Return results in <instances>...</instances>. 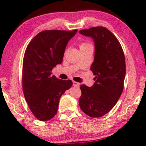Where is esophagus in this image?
Wrapping results in <instances>:
<instances>
[{"label": "esophagus", "mask_w": 146, "mask_h": 146, "mask_svg": "<svg viewBox=\"0 0 146 146\" xmlns=\"http://www.w3.org/2000/svg\"><path fill=\"white\" fill-rule=\"evenodd\" d=\"M73 86H80V83L75 82V81H73Z\"/></svg>", "instance_id": "esophagus-1"}]
</instances>
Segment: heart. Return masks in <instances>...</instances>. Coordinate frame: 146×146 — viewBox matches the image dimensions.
Wrapping results in <instances>:
<instances>
[{
  "instance_id": "b5f03b06",
  "label": "heart",
  "mask_w": 146,
  "mask_h": 146,
  "mask_svg": "<svg viewBox=\"0 0 146 146\" xmlns=\"http://www.w3.org/2000/svg\"><path fill=\"white\" fill-rule=\"evenodd\" d=\"M92 46V45L90 44H89V43L82 42V43H81V44H80V48H85V47H87V46Z\"/></svg>"
}]
</instances>
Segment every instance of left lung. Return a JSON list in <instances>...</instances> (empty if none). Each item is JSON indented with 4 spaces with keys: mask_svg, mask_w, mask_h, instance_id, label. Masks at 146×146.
Here are the masks:
<instances>
[{
    "mask_svg": "<svg viewBox=\"0 0 146 146\" xmlns=\"http://www.w3.org/2000/svg\"><path fill=\"white\" fill-rule=\"evenodd\" d=\"M95 42L94 61L90 70L95 75L94 85L80 86V107L87 115L100 117L116 104L123 89L125 60L119 40L106 27L97 26L80 30Z\"/></svg>",
    "mask_w": 146,
    "mask_h": 146,
    "instance_id": "8db88e82",
    "label": "left lung"
}]
</instances>
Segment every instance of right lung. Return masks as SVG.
Returning a JSON list of instances; mask_svg holds the SVG:
<instances>
[{"label": "right lung", "instance_id": "right-lung-1", "mask_svg": "<svg viewBox=\"0 0 146 146\" xmlns=\"http://www.w3.org/2000/svg\"><path fill=\"white\" fill-rule=\"evenodd\" d=\"M76 32L77 29L43 31L27 46L23 63V90L31 111L39 120L54 117L61 95L72 86L71 80L56 78L51 71L62 63L67 43Z\"/></svg>", "mask_w": 146, "mask_h": 146}]
</instances>
